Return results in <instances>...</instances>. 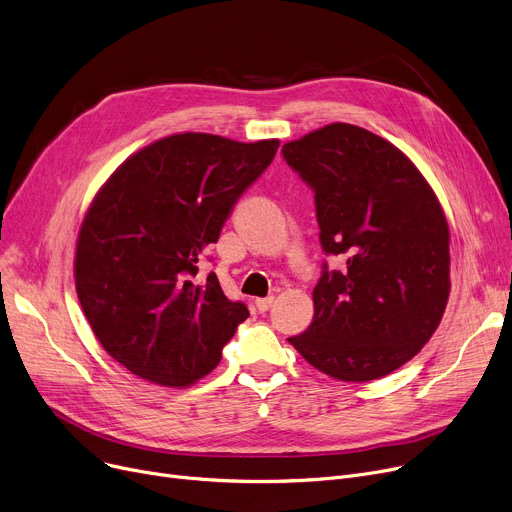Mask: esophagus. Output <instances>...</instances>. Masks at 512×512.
Masks as SVG:
<instances>
[{
  "instance_id": "esophagus-1",
  "label": "esophagus",
  "mask_w": 512,
  "mask_h": 512,
  "mask_svg": "<svg viewBox=\"0 0 512 512\" xmlns=\"http://www.w3.org/2000/svg\"><path fill=\"white\" fill-rule=\"evenodd\" d=\"M272 303H274V297H267V299H257V301H255V305H257V309H259V313H265L267 309L272 307Z\"/></svg>"
}]
</instances>
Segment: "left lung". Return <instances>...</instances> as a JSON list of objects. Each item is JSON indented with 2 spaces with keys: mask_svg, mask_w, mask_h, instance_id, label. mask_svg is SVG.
Returning <instances> with one entry per match:
<instances>
[{
  "mask_svg": "<svg viewBox=\"0 0 512 512\" xmlns=\"http://www.w3.org/2000/svg\"><path fill=\"white\" fill-rule=\"evenodd\" d=\"M282 155L315 191L321 247L346 259L344 272L324 270L313 324L288 342L340 382L384 378L421 351L448 305L444 209L413 161L361 126H321Z\"/></svg>",
  "mask_w": 512,
  "mask_h": 512,
  "instance_id": "1",
  "label": "left lung"
}]
</instances>
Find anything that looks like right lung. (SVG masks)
Returning a JSON list of instances; mask_svg holds the SVG:
<instances>
[{
  "label": "right lung",
  "mask_w": 512,
  "mask_h": 512,
  "mask_svg": "<svg viewBox=\"0 0 512 512\" xmlns=\"http://www.w3.org/2000/svg\"><path fill=\"white\" fill-rule=\"evenodd\" d=\"M278 147L170 134L132 153L97 191L76 238V294L103 351L137 378L195 384L249 317L215 274L195 278L197 263Z\"/></svg>",
  "instance_id": "1"
}]
</instances>
